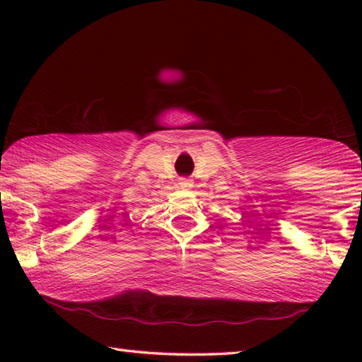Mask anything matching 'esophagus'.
I'll use <instances>...</instances> for the list:
<instances>
[{"label": "esophagus", "instance_id": "1", "mask_svg": "<svg viewBox=\"0 0 362 362\" xmlns=\"http://www.w3.org/2000/svg\"><path fill=\"white\" fill-rule=\"evenodd\" d=\"M179 185L182 187V188H185V189H189L193 187V180L192 179H180V182H179Z\"/></svg>", "mask_w": 362, "mask_h": 362}]
</instances>
